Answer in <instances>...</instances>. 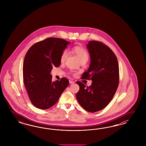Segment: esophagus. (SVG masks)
I'll return each mask as SVG.
<instances>
[{
	"label": "esophagus",
	"instance_id": "1",
	"mask_svg": "<svg viewBox=\"0 0 146 146\" xmlns=\"http://www.w3.org/2000/svg\"><path fill=\"white\" fill-rule=\"evenodd\" d=\"M69 83H70V84H73L74 83V82L73 81H72V80H70V81H69Z\"/></svg>",
	"mask_w": 146,
	"mask_h": 146
}]
</instances>
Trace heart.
<instances>
[{
	"mask_svg": "<svg viewBox=\"0 0 146 146\" xmlns=\"http://www.w3.org/2000/svg\"><path fill=\"white\" fill-rule=\"evenodd\" d=\"M72 51L76 54L80 61L83 60H88L89 54L87 51L83 48L75 46L72 48ZM68 56V51L67 50H65L62 51L61 56H60V61L61 62H64Z\"/></svg>",
	"mask_w": 146,
	"mask_h": 146,
	"instance_id": "heart-1",
	"label": "heart"
}]
</instances>
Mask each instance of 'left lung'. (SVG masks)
I'll use <instances>...</instances> for the list:
<instances>
[{"label": "left lung", "mask_w": 146, "mask_h": 146, "mask_svg": "<svg viewBox=\"0 0 146 146\" xmlns=\"http://www.w3.org/2000/svg\"><path fill=\"white\" fill-rule=\"evenodd\" d=\"M86 46L90 64L82 78L91 80L92 83L86 87L77 81L80 89L76 98L86 110L95 112L106 107L115 95L119 84V66L115 53L102 42L90 40Z\"/></svg>", "instance_id": "left-lung-1"}]
</instances>
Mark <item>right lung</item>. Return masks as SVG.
I'll return each mask as SVG.
<instances>
[{
	"label": "right lung",
	"mask_w": 146,
	"mask_h": 146,
	"mask_svg": "<svg viewBox=\"0 0 146 146\" xmlns=\"http://www.w3.org/2000/svg\"><path fill=\"white\" fill-rule=\"evenodd\" d=\"M70 43L61 38H48L32 45L26 54L23 83L32 104L38 109L53 106L69 84L65 78L52 81L50 73L52 66L60 65L61 54Z\"/></svg>",
	"instance_id": "1"
}]
</instances>
